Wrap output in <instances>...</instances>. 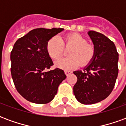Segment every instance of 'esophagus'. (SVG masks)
I'll return each instance as SVG.
<instances>
[{"label":"esophagus","instance_id":"34e87169","mask_svg":"<svg viewBox=\"0 0 126 126\" xmlns=\"http://www.w3.org/2000/svg\"><path fill=\"white\" fill-rule=\"evenodd\" d=\"M71 73H72V71H65V74H66V76H68L69 75H70Z\"/></svg>","mask_w":126,"mask_h":126}]
</instances>
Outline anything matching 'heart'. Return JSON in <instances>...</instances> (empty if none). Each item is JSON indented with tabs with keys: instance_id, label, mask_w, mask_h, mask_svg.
I'll use <instances>...</instances> for the list:
<instances>
[{
	"instance_id": "1",
	"label": "heart",
	"mask_w": 126,
	"mask_h": 126,
	"mask_svg": "<svg viewBox=\"0 0 126 126\" xmlns=\"http://www.w3.org/2000/svg\"><path fill=\"white\" fill-rule=\"evenodd\" d=\"M67 52L68 58L62 59L56 62L59 68L69 71L76 68L80 63L82 67L88 65L94 59L95 47L87 43V40L79 33H72L65 36L64 40L54 36L48 40L47 50L50 57L57 60L63 55L64 48H70Z\"/></svg>"
}]
</instances>
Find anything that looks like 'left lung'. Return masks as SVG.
I'll use <instances>...</instances> for the list:
<instances>
[{
	"instance_id": "8db88e82",
	"label": "left lung",
	"mask_w": 126,
	"mask_h": 126,
	"mask_svg": "<svg viewBox=\"0 0 126 126\" xmlns=\"http://www.w3.org/2000/svg\"><path fill=\"white\" fill-rule=\"evenodd\" d=\"M95 47V56L84 71H74L78 81L74 94L79 103L92 105L105 99L115 86L118 75L119 54L115 45L103 33L88 32Z\"/></svg>"
}]
</instances>
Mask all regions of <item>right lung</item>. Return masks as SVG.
Returning <instances> with one entry per match:
<instances>
[{
	"label": "right lung",
	"instance_id": "1",
	"mask_svg": "<svg viewBox=\"0 0 126 126\" xmlns=\"http://www.w3.org/2000/svg\"><path fill=\"white\" fill-rule=\"evenodd\" d=\"M63 28H36L19 38L11 52V73L14 84L24 98L36 104H47L54 98L58 87L66 78L56 68L47 50L48 40Z\"/></svg>",
	"mask_w": 126,
	"mask_h": 126
}]
</instances>
